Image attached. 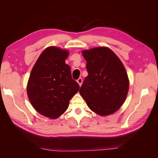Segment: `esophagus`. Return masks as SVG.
<instances>
[{"instance_id": "1", "label": "esophagus", "mask_w": 158, "mask_h": 158, "mask_svg": "<svg viewBox=\"0 0 158 158\" xmlns=\"http://www.w3.org/2000/svg\"><path fill=\"white\" fill-rule=\"evenodd\" d=\"M77 82L78 83V84L80 85V86H81V85L82 84V78H80L77 80Z\"/></svg>"}]
</instances>
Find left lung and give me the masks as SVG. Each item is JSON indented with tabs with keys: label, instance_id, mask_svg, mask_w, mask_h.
I'll use <instances>...</instances> for the list:
<instances>
[{
	"label": "left lung",
	"instance_id": "obj_1",
	"mask_svg": "<svg viewBox=\"0 0 158 158\" xmlns=\"http://www.w3.org/2000/svg\"><path fill=\"white\" fill-rule=\"evenodd\" d=\"M88 75L79 92L99 115L111 114L125 102L129 80L125 66L112 50L99 47L82 51Z\"/></svg>",
	"mask_w": 158,
	"mask_h": 158
}]
</instances>
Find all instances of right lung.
Here are the masks:
<instances>
[{"mask_svg": "<svg viewBox=\"0 0 158 158\" xmlns=\"http://www.w3.org/2000/svg\"><path fill=\"white\" fill-rule=\"evenodd\" d=\"M69 54L67 50L47 47L37 60L28 80L27 94L31 105L49 118L63 114L80 89L72 78L70 66L65 63Z\"/></svg>", "mask_w": 158, "mask_h": 158, "instance_id": "1", "label": "right lung"}]
</instances>
